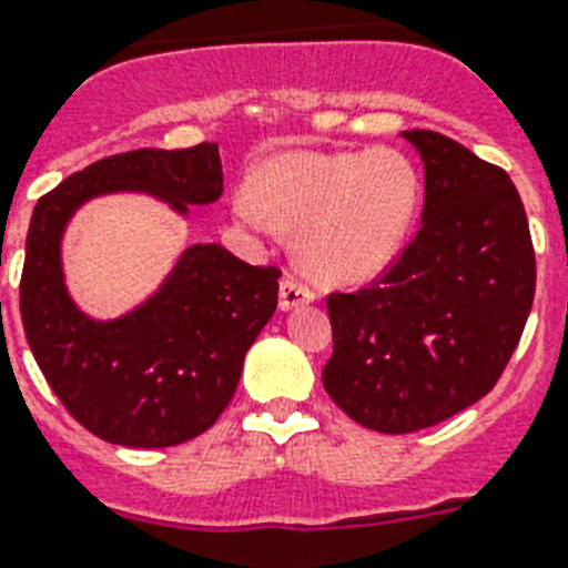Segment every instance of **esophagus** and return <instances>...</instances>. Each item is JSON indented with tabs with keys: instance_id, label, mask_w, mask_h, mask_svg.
I'll return each mask as SVG.
<instances>
[{
	"instance_id": "1",
	"label": "esophagus",
	"mask_w": 568,
	"mask_h": 568,
	"mask_svg": "<svg viewBox=\"0 0 568 568\" xmlns=\"http://www.w3.org/2000/svg\"><path fill=\"white\" fill-rule=\"evenodd\" d=\"M308 303H314L312 288H306V285L292 280V276H285L283 283H280V308L292 312V308L308 306Z\"/></svg>"
}]
</instances>
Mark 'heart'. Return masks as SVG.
I'll use <instances>...</instances> for the list:
<instances>
[{
    "label": "heart",
    "instance_id": "heart-1",
    "mask_svg": "<svg viewBox=\"0 0 568 568\" xmlns=\"http://www.w3.org/2000/svg\"><path fill=\"white\" fill-rule=\"evenodd\" d=\"M418 204L422 181L402 152H285L256 170L233 211L256 231H297L300 265L352 285L393 265Z\"/></svg>",
    "mask_w": 568,
    "mask_h": 568
}]
</instances>
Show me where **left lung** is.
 Wrapping results in <instances>:
<instances>
[{
    "instance_id": "8db88e82",
    "label": "left lung",
    "mask_w": 568,
    "mask_h": 568,
    "mask_svg": "<svg viewBox=\"0 0 568 568\" xmlns=\"http://www.w3.org/2000/svg\"><path fill=\"white\" fill-rule=\"evenodd\" d=\"M424 164L422 231L389 274L326 300L328 398L402 436L490 393L535 303V247L505 170L438 132H402Z\"/></svg>"
}]
</instances>
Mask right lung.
I'll return each mask as SVG.
<instances>
[{
	"mask_svg": "<svg viewBox=\"0 0 568 568\" xmlns=\"http://www.w3.org/2000/svg\"><path fill=\"white\" fill-rule=\"evenodd\" d=\"M216 144L135 150L69 175L33 207L19 312L28 346L71 416L103 442L173 447L222 416L251 343L276 308L280 271L247 265L216 242L184 247L141 303L94 317L65 283L63 240L83 204L138 193L179 219L222 199Z\"/></svg>",
	"mask_w": 568,
	"mask_h": 568,
	"instance_id": "1",
	"label": "right lung"
}]
</instances>
